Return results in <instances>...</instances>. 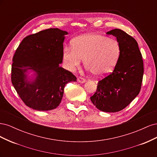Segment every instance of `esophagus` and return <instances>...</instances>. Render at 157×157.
Here are the masks:
<instances>
[{
  "label": "esophagus",
  "instance_id": "1",
  "mask_svg": "<svg viewBox=\"0 0 157 157\" xmlns=\"http://www.w3.org/2000/svg\"><path fill=\"white\" fill-rule=\"evenodd\" d=\"M77 81L80 83H84V82H85V81H86V80L83 78L82 77H78Z\"/></svg>",
  "mask_w": 157,
  "mask_h": 157
}]
</instances>
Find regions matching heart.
Wrapping results in <instances>:
<instances>
[{"mask_svg":"<svg viewBox=\"0 0 157 157\" xmlns=\"http://www.w3.org/2000/svg\"><path fill=\"white\" fill-rule=\"evenodd\" d=\"M121 45L117 40L97 33L76 38L73 46H65L63 58L67 69L75 71L84 60V66L96 77L111 73L119 60Z\"/></svg>","mask_w":157,"mask_h":157,"instance_id":"heart-1","label":"heart"}]
</instances>
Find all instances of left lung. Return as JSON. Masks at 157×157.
I'll use <instances>...</instances> for the list:
<instances>
[{"instance_id":"1","label":"left lung","mask_w":157,"mask_h":157,"mask_svg":"<svg viewBox=\"0 0 157 157\" xmlns=\"http://www.w3.org/2000/svg\"><path fill=\"white\" fill-rule=\"evenodd\" d=\"M117 38L121 48L119 60L113 72L98 82L90 97L99 110L115 113L122 110L139 94L144 75V62L137 41L121 29L107 33Z\"/></svg>"}]
</instances>
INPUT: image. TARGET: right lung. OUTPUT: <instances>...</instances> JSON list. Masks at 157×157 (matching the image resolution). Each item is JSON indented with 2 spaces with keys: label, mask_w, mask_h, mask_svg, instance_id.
Here are the masks:
<instances>
[{
  "label": "right lung",
  "mask_w": 157,
  "mask_h": 157,
  "mask_svg": "<svg viewBox=\"0 0 157 157\" xmlns=\"http://www.w3.org/2000/svg\"><path fill=\"white\" fill-rule=\"evenodd\" d=\"M67 31L50 28L25 37L13 57L11 80L25 105L37 111H50L58 107L65 84L77 81L70 71L59 67ZM36 77L27 80V70Z\"/></svg>",
  "instance_id": "1"
}]
</instances>
